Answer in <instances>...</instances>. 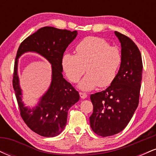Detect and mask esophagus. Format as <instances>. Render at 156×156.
I'll use <instances>...</instances> for the list:
<instances>
[{
    "mask_svg": "<svg viewBox=\"0 0 156 156\" xmlns=\"http://www.w3.org/2000/svg\"><path fill=\"white\" fill-rule=\"evenodd\" d=\"M79 94H80V98H81V99H85V98H87V94H86V93L80 92Z\"/></svg>",
    "mask_w": 156,
    "mask_h": 156,
    "instance_id": "1",
    "label": "esophagus"
}]
</instances>
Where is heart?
Instances as JSON below:
<instances>
[{
	"label": "heart",
	"mask_w": 156,
	"mask_h": 156,
	"mask_svg": "<svg viewBox=\"0 0 156 156\" xmlns=\"http://www.w3.org/2000/svg\"><path fill=\"white\" fill-rule=\"evenodd\" d=\"M76 54L65 53L62 64L66 76L73 83L78 82L87 70L88 73L78 84L83 91H90L99 85L108 87L114 80L122 64L120 49L103 38L86 37L76 45Z\"/></svg>",
	"instance_id": "heart-1"
}]
</instances>
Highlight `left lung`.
I'll list each match as a JSON object with an SVG mask.
<instances>
[{"instance_id":"obj_1","label":"left lung","mask_w":156,"mask_h":156,"mask_svg":"<svg viewBox=\"0 0 156 156\" xmlns=\"http://www.w3.org/2000/svg\"><path fill=\"white\" fill-rule=\"evenodd\" d=\"M114 34L121 43L120 67L108 88L90 96L93 104L90 126L103 137L119 133L129 123L139 105L142 78L139 48L129 37L117 31Z\"/></svg>"}]
</instances>
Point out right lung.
Wrapping results in <instances>:
<instances>
[{
	"mask_svg": "<svg viewBox=\"0 0 156 156\" xmlns=\"http://www.w3.org/2000/svg\"><path fill=\"white\" fill-rule=\"evenodd\" d=\"M78 31L62 30L54 27L41 28L20 44L15 62L13 88L20 112L30 129L44 137H54L63 131L67 124L68 111L79 101V93L63 78L62 60L64 51L76 39ZM34 51L46 58L51 64V83L31 109L25 107L17 73L18 58L23 53Z\"/></svg>",
	"mask_w": 156,
	"mask_h": 156,
	"instance_id": "add662e5",
	"label": "right lung"
}]
</instances>
